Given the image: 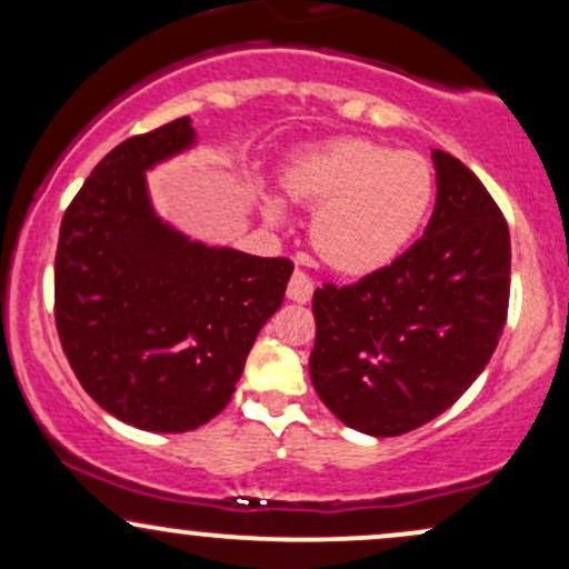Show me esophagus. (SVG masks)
Listing matches in <instances>:
<instances>
[{
    "instance_id": "1",
    "label": "esophagus",
    "mask_w": 569,
    "mask_h": 569,
    "mask_svg": "<svg viewBox=\"0 0 569 569\" xmlns=\"http://www.w3.org/2000/svg\"><path fill=\"white\" fill-rule=\"evenodd\" d=\"M312 289H316V283H312V278L307 276L302 270H293L291 272V280H289V299L291 302H310L312 299Z\"/></svg>"
}]
</instances>
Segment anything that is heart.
<instances>
[{
	"instance_id": "b5f03b06",
	"label": "heart",
	"mask_w": 569,
	"mask_h": 569,
	"mask_svg": "<svg viewBox=\"0 0 569 569\" xmlns=\"http://www.w3.org/2000/svg\"><path fill=\"white\" fill-rule=\"evenodd\" d=\"M283 187L293 202L316 208L310 240L323 262L363 276L401 257L420 232L433 202V168L417 152L348 139L299 154ZM264 213L283 219L276 200Z\"/></svg>"
}]
</instances>
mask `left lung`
<instances>
[{
	"mask_svg": "<svg viewBox=\"0 0 569 569\" xmlns=\"http://www.w3.org/2000/svg\"><path fill=\"white\" fill-rule=\"evenodd\" d=\"M436 208L393 262L312 293L310 380L348 428L401 436L439 417L485 371L511 293V234L471 168L433 149Z\"/></svg>",
	"mask_w": 569,
	"mask_h": 569,
	"instance_id": "8db88e82",
	"label": "left lung"
}]
</instances>
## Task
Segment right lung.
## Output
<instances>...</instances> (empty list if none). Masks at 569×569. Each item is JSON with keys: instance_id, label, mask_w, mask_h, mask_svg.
<instances>
[{"instance_id": "obj_1", "label": "right lung", "mask_w": 569, "mask_h": 569, "mask_svg": "<svg viewBox=\"0 0 569 569\" xmlns=\"http://www.w3.org/2000/svg\"><path fill=\"white\" fill-rule=\"evenodd\" d=\"M192 143L189 117L130 136L84 179L58 234L56 326L71 369L98 407L152 433L194 430L230 403L293 272L154 213L147 171Z\"/></svg>"}]
</instances>
